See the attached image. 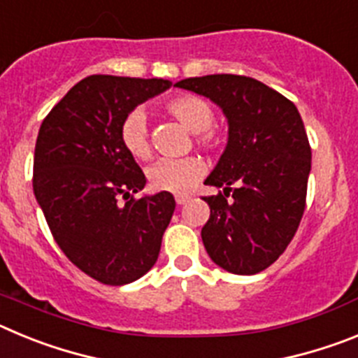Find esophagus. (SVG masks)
<instances>
[{
  "label": "esophagus",
  "instance_id": "obj_1",
  "mask_svg": "<svg viewBox=\"0 0 358 358\" xmlns=\"http://www.w3.org/2000/svg\"><path fill=\"white\" fill-rule=\"evenodd\" d=\"M189 195L188 194H179V195H176V202L177 204H179V206H181V204H186V202L189 201Z\"/></svg>",
  "mask_w": 358,
  "mask_h": 358
}]
</instances>
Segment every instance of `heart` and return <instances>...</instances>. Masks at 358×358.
Listing matches in <instances>:
<instances>
[{"mask_svg": "<svg viewBox=\"0 0 358 358\" xmlns=\"http://www.w3.org/2000/svg\"><path fill=\"white\" fill-rule=\"evenodd\" d=\"M164 110L172 118L195 134L197 147L208 152H217L224 147V134L215 129L213 106L199 94L182 93L164 102ZM120 143L129 156L138 161H147L152 154L148 141L147 118L141 110H131L120 125ZM206 173V163L197 156L181 159H161L148 170V181L157 192L186 194Z\"/></svg>", "mask_w": 358, "mask_h": 358, "instance_id": "1", "label": "heart"}]
</instances>
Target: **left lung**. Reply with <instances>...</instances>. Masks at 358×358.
Instances as JSON below:
<instances>
[{"instance_id":"8db88e82","label":"left lung","mask_w":358,"mask_h":358,"mask_svg":"<svg viewBox=\"0 0 358 358\" xmlns=\"http://www.w3.org/2000/svg\"><path fill=\"white\" fill-rule=\"evenodd\" d=\"M177 87L213 100L229 123V140L204 185L210 218L201 231L211 260L233 274L273 265L296 235L306 206L310 150L296 106L243 75L185 78Z\"/></svg>"}]
</instances>
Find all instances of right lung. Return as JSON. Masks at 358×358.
Listing matches in <instances>:
<instances>
[{
    "mask_svg": "<svg viewBox=\"0 0 358 358\" xmlns=\"http://www.w3.org/2000/svg\"><path fill=\"white\" fill-rule=\"evenodd\" d=\"M170 85L163 78L91 75L39 129L34 194L68 260L103 285H125L150 271L176 210L166 192L134 197L147 177L120 143L123 118Z\"/></svg>",
    "mask_w": 358,
    "mask_h": 358,
    "instance_id": "obj_1",
    "label": "right lung"
}]
</instances>
